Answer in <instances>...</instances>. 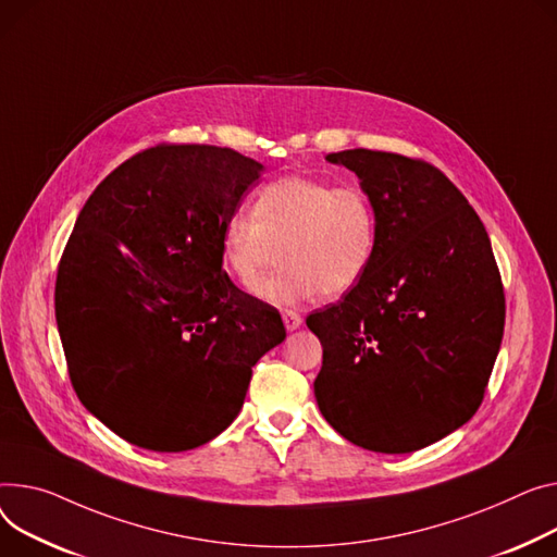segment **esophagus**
<instances>
[{
  "label": "esophagus",
  "instance_id": "esophagus-1",
  "mask_svg": "<svg viewBox=\"0 0 557 557\" xmlns=\"http://www.w3.org/2000/svg\"><path fill=\"white\" fill-rule=\"evenodd\" d=\"M282 320H284L286 331H295V329L302 326V315L295 313V311H288V309L282 311Z\"/></svg>",
  "mask_w": 557,
  "mask_h": 557
}]
</instances>
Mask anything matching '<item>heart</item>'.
Segmentation results:
<instances>
[{"mask_svg":"<svg viewBox=\"0 0 557 557\" xmlns=\"http://www.w3.org/2000/svg\"><path fill=\"white\" fill-rule=\"evenodd\" d=\"M379 242V210L360 185L284 176L257 195L252 214L237 210L226 216L219 257L226 273L250 288L280 246L282 267L257 293L290 305L318 290L322 298H338L356 288L374 264Z\"/></svg>","mask_w":557,"mask_h":557,"instance_id":"heart-1","label":"heart"}]
</instances>
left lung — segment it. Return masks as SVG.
I'll list each match as a JSON object with an SVG mask.
<instances>
[{
  "instance_id": "obj_1",
  "label": "left lung",
  "mask_w": 557,
  "mask_h": 557,
  "mask_svg": "<svg viewBox=\"0 0 557 557\" xmlns=\"http://www.w3.org/2000/svg\"><path fill=\"white\" fill-rule=\"evenodd\" d=\"M374 199V264L307 326L322 345L313 383L329 425L360 448L405 455L461 428L484 400L499 354L504 284L479 214L423 159L345 150Z\"/></svg>"
}]
</instances>
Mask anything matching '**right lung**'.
<instances>
[{
  "mask_svg": "<svg viewBox=\"0 0 557 557\" xmlns=\"http://www.w3.org/2000/svg\"><path fill=\"white\" fill-rule=\"evenodd\" d=\"M259 172L231 147H147L98 185L64 246L55 320L71 385L138 448L183 453L224 432L255 362L286 338L219 257Z\"/></svg>",
  "mask_w": 557,
  "mask_h": 557,
  "instance_id": "right-lung-1",
  "label": "right lung"
}]
</instances>
